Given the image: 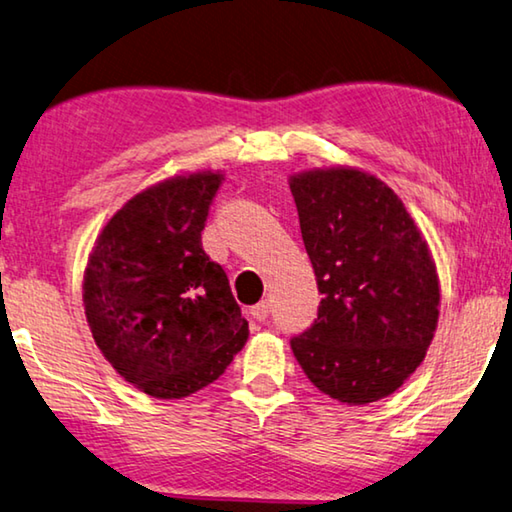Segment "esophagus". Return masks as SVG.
Wrapping results in <instances>:
<instances>
[{
    "instance_id": "obj_1",
    "label": "esophagus",
    "mask_w": 512,
    "mask_h": 512,
    "mask_svg": "<svg viewBox=\"0 0 512 512\" xmlns=\"http://www.w3.org/2000/svg\"><path fill=\"white\" fill-rule=\"evenodd\" d=\"M267 315H270V304L267 301H258L256 306H251V317L258 322H265Z\"/></svg>"
}]
</instances>
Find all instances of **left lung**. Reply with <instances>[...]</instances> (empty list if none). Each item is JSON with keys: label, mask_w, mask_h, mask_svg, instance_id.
Returning <instances> with one entry per match:
<instances>
[{"label": "left lung", "mask_w": 512, "mask_h": 512, "mask_svg": "<svg viewBox=\"0 0 512 512\" xmlns=\"http://www.w3.org/2000/svg\"><path fill=\"white\" fill-rule=\"evenodd\" d=\"M290 190L322 295L292 354L324 395L372 404L404 385L433 340L440 281L429 245L395 190L356 167L295 174Z\"/></svg>", "instance_id": "left-lung-1"}]
</instances>
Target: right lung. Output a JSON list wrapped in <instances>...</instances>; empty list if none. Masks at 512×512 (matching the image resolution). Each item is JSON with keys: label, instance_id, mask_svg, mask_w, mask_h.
Instances as JSON below:
<instances>
[{"label": "right lung", "instance_id": "right-lung-1", "mask_svg": "<svg viewBox=\"0 0 512 512\" xmlns=\"http://www.w3.org/2000/svg\"><path fill=\"white\" fill-rule=\"evenodd\" d=\"M220 172L138 192L99 233L83 274V306L99 351L124 381L181 399L220 379L249 324L222 265L201 249Z\"/></svg>", "mask_w": 512, "mask_h": 512}]
</instances>
